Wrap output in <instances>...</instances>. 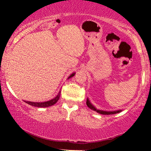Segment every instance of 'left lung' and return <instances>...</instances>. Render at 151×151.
<instances>
[{
  "label": "left lung",
  "mask_w": 151,
  "mask_h": 151,
  "mask_svg": "<svg viewBox=\"0 0 151 151\" xmlns=\"http://www.w3.org/2000/svg\"><path fill=\"white\" fill-rule=\"evenodd\" d=\"M86 105H87V106L89 107L90 109H91V110H93V111H96L99 114H103V115H111V114H115L119 113V112L121 111V110L114 111H106L99 110V109H96V107H95L94 106H93L92 104L89 101V99L88 98H87V100H86Z\"/></svg>",
  "instance_id": "1"
}]
</instances>
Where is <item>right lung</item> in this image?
Instances as JSON below:
<instances>
[{"label":"right lung","instance_id":"1","mask_svg":"<svg viewBox=\"0 0 151 151\" xmlns=\"http://www.w3.org/2000/svg\"><path fill=\"white\" fill-rule=\"evenodd\" d=\"M74 74L75 73H72L70 77H68V79H70V78L74 77ZM60 92H61V90H60V91H59L58 94L56 96H55V98L52 99L50 100V101H45V102H32V101H25V103H27V104L30 105V106H35V107H42V108H45V107H49V106H52L55 104H56L58 101L59 100V99H60Z\"/></svg>","mask_w":151,"mask_h":151}]
</instances>
